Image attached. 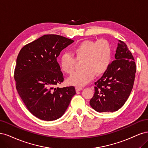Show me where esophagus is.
Here are the masks:
<instances>
[{
	"label": "esophagus",
	"instance_id": "34e87169",
	"mask_svg": "<svg viewBox=\"0 0 148 148\" xmlns=\"http://www.w3.org/2000/svg\"><path fill=\"white\" fill-rule=\"evenodd\" d=\"M75 89H76V91H77V92H79V91H80V90H83V88H82V87H77L75 88Z\"/></svg>",
	"mask_w": 148,
	"mask_h": 148
}]
</instances>
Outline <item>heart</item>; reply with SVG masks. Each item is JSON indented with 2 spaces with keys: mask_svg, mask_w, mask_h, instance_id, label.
I'll use <instances>...</instances> for the list:
<instances>
[{
  "mask_svg": "<svg viewBox=\"0 0 148 148\" xmlns=\"http://www.w3.org/2000/svg\"><path fill=\"white\" fill-rule=\"evenodd\" d=\"M73 56L64 53L60 59V66L63 72L71 74L74 70L76 60H82L80 71L75 72L68 79L70 85L82 87L94 79L95 75L105 73L111 64L112 51L107 41L85 40L75 45L73 49Z\"/></svg>",
  "mask_w": 148,
  "mask_h": 148,
  "instance_id": "1",
  "label": "heart"
}]
</instances>
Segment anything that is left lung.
Instances as JSON below:
<instances>
[{
  "instance_id": "obj_1",
  "label": "left lung",
  "mask_w": 148,
  "mask_h": 148,
  "mask_svg": "<svg viewBox=\"0 0 148 148\" xmlns=\"http://www.w3.org/2000/svg\"><path fill=\"white\" fill-rule=\"evenodd\" d=\"M115 58L106 72L95 83V93L90 104L98 112H113L121 109L133 87L135 60L127 45L121 40H119Z\"/></svg>"
}]
</instances>
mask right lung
I'll return each instance as SVG.
<instances>
[{"instance_id": "right-lung-1", "label": "right lung", "mask_w": 148, "mask_h": 148, "mask_svg": "<svg viewBox=\"0 0 148 148\" xmlns=\"http://www.w3.org/2000/svg\"><path fill=\"white\" fill-rule=\"evenodd\" d=\"M73 42L61 36L44 35L24 46L18 55L16 90L28 110L41 120L61 117L76 93L73 86L55 87L64 80L57 57Z\"/></svg>"}]
</instances>
